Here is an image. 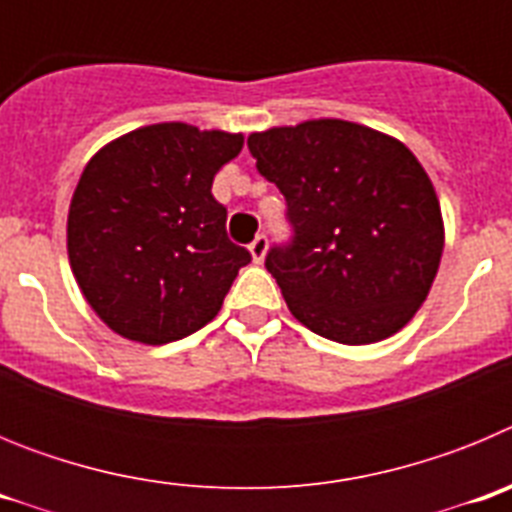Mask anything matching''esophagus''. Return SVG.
Listing matches in <instances>:
<instances>
[{"instance_id": "obj_1", "label": "esophagus", "mask_w": 512, "mask_h": 512, "mask_svg": "<svg viewBox=\"0 0 512 512\" xmlns=\"http://www.w3.org/2000/svg\"><path fill=\"white\" fill-rule=\"evenodd\" d=\"M266 248H269V238H266L264 233L256 235V238H253V241H251V246H248V251H251L253 261H264Z\"/></svg>"}]
</instances>
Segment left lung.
<instances>
[{
    "instance_id": "1",
    "label": "left lung",
    "mask_w": 512,
    "mask_h": 512,
    "mask_svg": "<svg viewBox=\"0 0 512 512\" xmlns=\"http://www.w3.org/2000/svg\"><path fill=\"white\" fill-rule=\"evenodd\" d=\"M287 202L289 241L266 269L302 325L364 346L402 328L428 297L443 251L433 184L400 140L346 120L248 138Z\"/></svg>"
}]
</instances>
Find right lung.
Instances as JSON below:
<instances>
[{
    "instance_id": "1",
    "label": "right lung",
    "mask_w": 512,
    "mask_h": 512,
    "mask_svg": "<svg viewBox=\"0 0 512 512\" xmlns=\"http://www.w3.org/2000/svg\"><path fill=\"white\" fill-rule=\"evenodd\" d=\"M243 135L161 122L92 158L69 207V261L104 323L130 341H179L210 323L251 253L225 233L212 179Z\"/></svg>"
}]
</instances>
